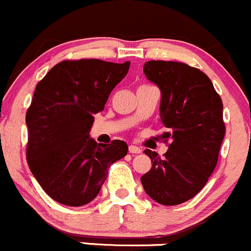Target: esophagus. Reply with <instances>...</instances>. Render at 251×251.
Segmentation results:
<instances>
[{
  "mask_svg": "<svg viewBox=\"0 0 251 251\" xmlns=\"http://www.w3.org/2000/svg\"><path fill=\"white\" fill-rule=\"evenodd\" d=\"M128 151L130 152V153H140L141 149L138 146H134V145H130V146L128 147Z\"/></svg>",
  "mask_w": 251,
  "mask_h": 251,
  "instance_id": "1",
  "label": "esophagus"
}]
</instances>
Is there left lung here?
Returning <instances> with one entry per match:
<instances>
[{
	"mask_svg": "<svg viewBox=\"0 0 251 251\" xmlns=\"http://www.w3.org/2000/svg\"><path fill=\"white\" fill-rule=\"evenodd\" d=\"M147 79L162 92L161 120L168 131L163 158L151 150L145 153L152 168L141 176L144 190L154 202L177 205L195 197L215 169L226 126L222 100L200 69L183 63L150 60Z\"/></svg>",
	"mask_w": 251,
	"mask_h": 251,
	"instance_id": "8db88e82",
	"label": "left lung"
}]
</instances>
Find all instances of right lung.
Segmentation results:
<instances>
[{
  "mask_svg": "<svg viewBox=\"0 0 251 251\" xmlns=\"http://www.w3.org/2000/svg\"><path fill=\"white\" fill-rule=\"evenodd\" d=\"M130 63L63 60L36 86L26 111V161L41 187L56 202L81 206L94 200L125 141L98 145L88 131Z\"/></svg>",
  "mask_w": 251,
  "mask_h": 251,
  "instance_id": "obj_1",
  "label": "right lung"
}]
</instances>
